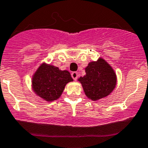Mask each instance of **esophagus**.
I'll list each match as a JSON object with an SVG mask.
<instances>
[{"label": "esophagus", "instance_id": "esophagus-1", "mask_svg": "<svg viewBox=\"0 0 148 148\" xmlns=\"http://www.w3.org/2000/svg\"><path fill=\"white\" fill-rule=\"evenodd\" d=\"M71 77H72V78L74 79V80H76V79H77V77H78L77 72H75V71H74V72L71 73Z\"/></svg>", "mask_w": 148, "mask_h": 148}]
</instances>
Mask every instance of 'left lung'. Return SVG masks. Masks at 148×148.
Here are the masks:
<instances>
[{
    "instance_id": "8db88e82",
    "label": "left lung",
    "mask_w": 148,
    "mask_h": 148,
    "mask_svg": "<svg viewBox=\"0 0 148 148\" xmlns=\"http://www.w3.org/2000/svg\"><path fill=\"white\" fill-rule=\"evenodd\" d=\"M86 75L78 81L82 84L85 95L88 99L97 101L107 97L115 89L117 76L111 65L103 58L90 62L85 68Z\"/></svg>"
}]
</instances>
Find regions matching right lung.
Instances as JSON below:
<instances>
[{
  "mask_svg": "<svg viewBox=\"0 0 148 148\" xmlns=\"http://www.w3.org/2000/svg\"><path fill=\"white\" fill-rule=\"evenodd\" d=\"M72 81L69 71L43 62L32 77V89L37 96L51 102L60 98L67 83Z\"/></svg>",
  "mask_w": 148,
  "mask_h": 148,
  "instance_id": "add662e5",
  "label": "right lung"
}]
</instances>
